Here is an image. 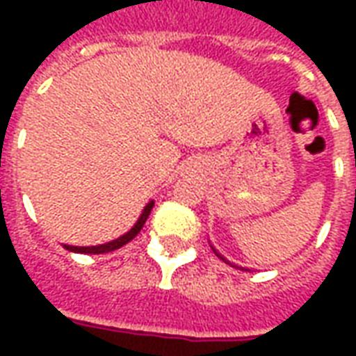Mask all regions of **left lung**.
I'll list each match as a JSON object with an SVG mask.
<instances>
[{
  "mask_svg": "<svg viewBox=\"0 0 356 356\" xmlns=\"http://www.w3.org/2000/svg\"><path fill=\"white\" fill-rule=\"evenodd\" d=\"M213 252H216V255H217V257H219V259H223V261H225V263H229V265H232V263H231V261H227V259H225L223 255H221V254H219V252H217L216 248H213ZM232 267H234V265H232ZM240 268H242V270H248V268H244V267H240Z\"/></svg>",
  "mask_w": 356,
  "mask_h": 356,
  "instance_id": "obj_1",
  "label": "left lung"
}]
</instances>
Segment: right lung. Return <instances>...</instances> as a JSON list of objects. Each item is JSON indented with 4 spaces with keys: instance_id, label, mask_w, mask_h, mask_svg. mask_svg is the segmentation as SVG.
Masks as SVG:
<instances>
[{
    "instance_id": "add662e5",
    "label": "right lung",
    "mask_w": 356,
    "mask_h": 356,
    "mask_svg": "<svg viewBox=\"0 0 356 356\" xmlns=\"http://www.w3.org/2000/svg\"><path fill=\"white\" fill-rule=\"evenodd\" d=\"M152 206H154V202H148L147 208L143 209V213H140V217L137 219V223L131 227V231H127L124 236H120V238L112 240V242H106V244H99V246H68V244H65V248L68 252H74V254H108V252H114L118 248L125 246L127 242H131V240L139 234L140 229H143V225L147 223L148 216H150V211H152Z\"/></svg>"
}]
</instances>
